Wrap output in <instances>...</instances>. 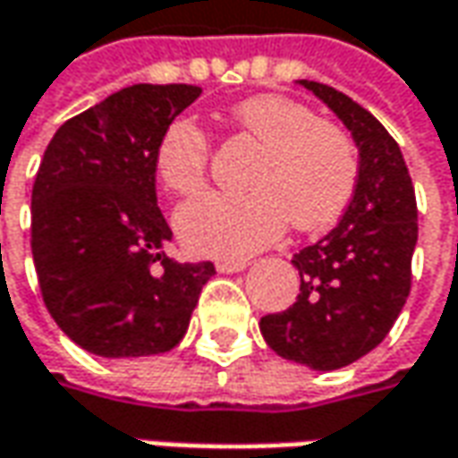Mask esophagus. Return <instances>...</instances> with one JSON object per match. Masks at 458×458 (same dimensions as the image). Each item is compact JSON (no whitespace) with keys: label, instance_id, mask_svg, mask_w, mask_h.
Returning <instances> with one entry per match:
<instances>
[{"label":"esophagus","instance_id":"1","mask_svg":"<svg viewBox=\"0 0 458 458\" xmlns=\"http://www.w3.org/2000/svg\"><path fill=\"white\" fill-rule=\"evenodd\" d=\"M216 270L219 273H242V270H247V259H219Z\"/></svg>","mask_w":458,"mask_h":458}]
</instances>
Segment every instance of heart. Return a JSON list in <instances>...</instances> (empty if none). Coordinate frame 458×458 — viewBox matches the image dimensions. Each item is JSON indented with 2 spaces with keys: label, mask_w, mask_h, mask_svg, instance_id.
<instances>
[{
  "label": "heart",
  "mask_w": 458,
  "mask_h": 458,
  "mask_svg": "<svg viewBox=\"0 0 458 458\" xmlns=\"http://www.w3.org/2000/svg\"><path fill=\"white\" fill-rule=\"evenodd\" d=\"M229 122L262 152L244 193H206L185 203L175 226L188 250L208 257H247L273 244L291 221L318 232L339 221L360 181V150L342 124L318 119L298 98L259 94L237 101ZM211 134L181 116L157 145V173L178 196L199 193L208 181Z\"/></svg>",
  "instance_id": "obj_1"
}]
</instances>
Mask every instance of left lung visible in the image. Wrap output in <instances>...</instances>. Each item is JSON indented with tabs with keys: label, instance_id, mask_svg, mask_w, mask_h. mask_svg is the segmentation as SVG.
I'll use <instances>...</instances> for the list:
<instances>
[{
	"label": "left lung",
	"instance_id": "1",
	"mask_svg": "<svg viewBox=\"0 0 458 458\" xmlns=\"http://www.w3.org/2000/svg\"><path fill=\"white\" fill-rule=\"evenodd\" d=\"M339 114L360 148V181L342 221L293 255L295 303L259 318L283 360L339 369L372 352L397 321L413 280L418 206L403 152L375 116L318 81H301Z\"/></svg>",
	"mask_w": 458,
	"mask_h": 458
}]
</instances>
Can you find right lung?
<instances>
[{"label":"right lung","mask_w":458,"mask_h":458,"mask_svg":"<svg viewBox=\"0 0 458 458\" xmlns=\"http://www.w3.org/2000/svg\"><path fill=\"white\" fill-rule=\"evenodd\" d=\"M201 97L188 83H137L71 116L32 183L30 247L45 308L98 357L165 354L183 339L214 262H175L157 206V145Z\"/></svg>","instance_id":"add662e5"}]
</instances>
